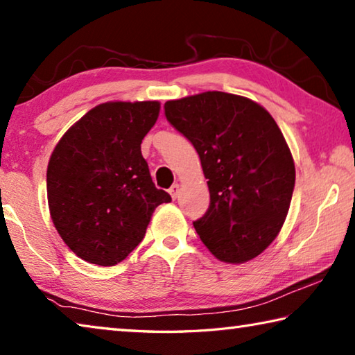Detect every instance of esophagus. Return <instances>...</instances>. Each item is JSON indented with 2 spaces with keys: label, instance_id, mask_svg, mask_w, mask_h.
<instances>
[{
  "label": "esophagus",
  "instance_id": "1",
  "mask_svg": "<svg viewBox=\"0 0 355 355\" xmlns=\"http://www.w3.org/2000/svg\"><path fill=\"white\" fill-rule=\"evenodd\" d=\"M178 188H180L178 183H175V184H172L171 189H169V194H171V197H172L173 200H175L177 196H178Z\"/></svg>",
  "mask_w": 355,
  "mask_h": 355
}]
</instances>
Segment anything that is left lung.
<instances>
[{
    "instance_id": "8db88e82",
    "label": "left lung",
    "mask_w": 355,
    "mask_h": 355,
    "mask_svg": "<svg viewBox=\"0 0 355 355\" xmlns=\"http://www.w3.org/2000/svg\"><path fill=\"white\" fill-rule=\"evenodd\" d=\"M164 114L197 150L208 180L209 207L194 220L202 243L225 263L260 255L284 225L296 180L271 114L218 91L166 101Z\"/></svg>"
}]
</instances>
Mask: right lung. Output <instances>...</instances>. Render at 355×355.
<instances>
[{
  "instance_id": "obj_1",
  "label": "right lung",
  "mask_w": 355,
  "mask_h": 355,
  "mask_svg": "<svg viewBox=\"0 0 355 355\" xmlns=\"http://www.w3.org/2000/svg\"><path fill=\"white\" fill-rule=\"evenodd\" d=\"M159 114L158 101H111L78 120L51 153L48 207L70 250L114 266L146 236L155 208L171 202L150 177L141 142Z\"/></svg>"
}]
</instances>
